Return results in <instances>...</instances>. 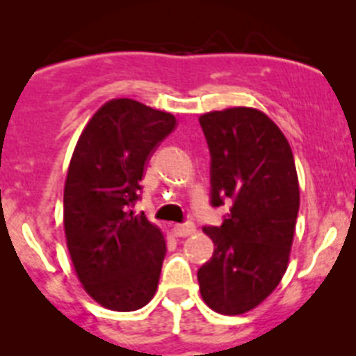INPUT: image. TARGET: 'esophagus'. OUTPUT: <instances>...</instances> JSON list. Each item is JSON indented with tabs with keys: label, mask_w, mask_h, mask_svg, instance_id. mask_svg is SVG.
<instances>
[{
	"label": "esophagus",
	"mask_w": 356,
	"mask_h": 356,
	"mask_svg": "<svg viewBox=\"0 0 356 356\" xmlns=\"http://www.w3.org/2000/svg\"><path fill=\"white\" fill-rule=\"evenodd\" d=\"M171 231L175 236L185 238V236H191V234L195 231V227H194V224H175Z\"/></svg>",
	"instance_id": "1"
}]
</instances>
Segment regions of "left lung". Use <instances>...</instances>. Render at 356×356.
Segmentation results:
<instances>
[{
    "instance_id": "8db88e82",
    "label": "left lung",
    "mask_w": 356,
    "mask_h": 356,
    "mask_svg": "<svg viewBox=\"0 0 356 356\" xmlns=\"http://www.w3.org/2000/svg\"><path fill=\"white\" fill-rule=\"evenodd\" d=\"M211 155V204L231 201L222 226H207L213 256L197 272L204 304L238 316L268 298L289 263L300 187L282 130L254 107L200 118Z\"/></svg>"
}]
</instances>
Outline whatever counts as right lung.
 Here are the masks:
<instances>
[{
    "instance_id": "1",
    "label": "right lung",
    "mask_w": 356,
    "mask_h": 356,
    "mask_svg": "<svg viewBox=\"0 0 356 356\" xmlns=\"http://www.w3.org/2000/svg\"><path fill=\"white\" fill-rule=\"evenodd\" d=\"M176 118L132 99H113L81 132L63 192V226L84 291L102 307L138 311L159 286L165 238L132 207L149 156Z\"/></svg>"
}]
</instances>
